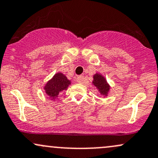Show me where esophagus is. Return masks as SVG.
Here are the masks:
<instances>
[{
    "label": "esophagus",
    "instance_id": "esophagus-1",
    "mask_svg": "<svg viewBox=\"0 0 158 158\" xmlns=\"http://www.w3.org/2000/svg\"><path fill=\"white\" fill-rule=\"evenodd\" d=\"M83 80H84V77H83V75H79L77 77V83H83Z\"/></svg>",
    "mask_w": 158,
    "mask_h": 158
}]
</instances>
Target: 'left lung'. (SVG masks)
I'll return each mask as SVG.
<instances>
[{
	"label": "left lung",
	"mask_w": 158,
	"mask_h": 158,
	"mask_svg": "<svg viewBox=\"0 0 158 158\" xmlns=\"http://www.w3.org/2000/svg\"><path fill=\"white\" fill-rule=\"evenodd\" d=\"M93 79L92 83L97 87L100 93L103 95L106 96L108 94L109 89H110V86H109L107 81H106L105 77L102 76L101 74L97 73L93 76Z\"/></svg>",
	"instance_id": "left-lung-1"
}]
</instances>
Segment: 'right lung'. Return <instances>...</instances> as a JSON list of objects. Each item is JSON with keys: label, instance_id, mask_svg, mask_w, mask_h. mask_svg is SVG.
<instances>
[{"label": "right lung", "instance_id": "right-lung-1", "mask_svg": "<svg viewBox=\"0 0 158 158\" xmlns=\"http://www.w3.org/2000/svg\"><path fill=\"white\" fill-rule=\"evenodd\" d=\"M71 84L70 81L63 73L58 72L55 74L50 81L46 83L44 86L46 94L50 98L55 99L58 96L59 93L65 89H67L69 85Z\"/></svg>", "mask_w": 158, "mask_h": 158}]
</instances>
